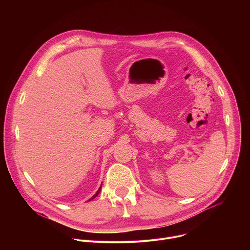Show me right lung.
Returning <instances> with one entry per match:
<instances>
[{
  "mask_svg": "<svg viewBox=\"0 0 250 250\" xmlns=\"http://www.w3.org/2000/svg\"><path fill=\"white\" fill-rule=\"evenodd\" d=\"M100 191H101V187H100V188H99V190H98V191H97V193H96V194H95V195H94V196H93V197H92V198H91V199H90V200H89V201H91V200H93V199H94V198H96V197H97V196H98V194H99V193H100Z\"/></svg>",
  "mask_w": 250,
  "mask_h": 250,
  "instance_id": "right-lung-1",
  "label": "right lung"
}]
</instances>
